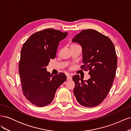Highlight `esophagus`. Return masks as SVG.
Segmentation results:
<instances>
[{"mask_svg": "<svg viewBox=\"0 0 131 131\" xmlns=\"http://www.w3.org/2000/svg\"><path fill=\"white\" fill-rule=\"evenodd\" d=\"M67 79L68 80H72V77L69 74H68V75H67Z\"/></svg>", "mask_w": 131, "mask_h": 131, "instance_id": "esophagus-1", "label": "esophagus"}]
</instances>
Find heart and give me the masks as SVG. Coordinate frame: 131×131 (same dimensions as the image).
<instances>
[{"mask_svg":"<svg viewBox=\"0 0 131 131\" xmlns=\"http://www.w3.org/2000/svg\"><path fill=\"white\" fill-rule=\"evenodd\" d=\"M75 45H75V44H72L70 45V47H72V46H75Z\"/></svg>","mask_w":131,"mask_h":131,"instance_id":"heart-1","label":"heart"}]
</instances>
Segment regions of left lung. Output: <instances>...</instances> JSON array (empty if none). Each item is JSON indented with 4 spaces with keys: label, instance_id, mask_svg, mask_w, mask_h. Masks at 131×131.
<instances>
[{
    "label": "left lung",
    "instance_id": "8db88e82",
    "mask_svg": "<svg viewBox=\"0 0 131 131\" xmlns=\"http://www.w3.org/2000/svg\"><path fill=\"white\" fill-rule=\"evenodd\" d=\"M72 41L81 45L84 64L80 68L89 70L91 76L87 81L79 75L73 77L74 95L82 106H97L107 96L115 77L117 59L114 45L108 37L91 29L82 30Z\"/></svg>",
    "mask_w": 131,
    "mask_h": 131
}]
</instances>
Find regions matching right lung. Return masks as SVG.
Wrapping results in <instances>:
<instances>
[{
  "mask_svg": "<svg viewBox=\"0 0 131 131\" xmlns=\"http://www.w3.org/2000/svg\"><path fill=\"white\" fill-rule=\"evenodd\" d=\"M68 33L52 28L43 29L30 35L23 43L18 70L22 92L31 104L45 106L52 102L59 86L67 80L59 73L51 75L46 66L56 57L59 41Z\"/></svg>",
  "mask_w": 131,
  "mask_h": 131,
  "instance_id": "obj_1",
  "label": "right lung"
}]
</instances>
